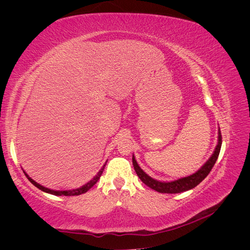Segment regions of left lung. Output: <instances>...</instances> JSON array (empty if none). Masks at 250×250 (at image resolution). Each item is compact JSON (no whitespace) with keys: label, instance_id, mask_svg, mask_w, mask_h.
Here are the masks:
<instances>
[{"label":"left lung","instance_id":"left-lung-1","mask_svg":"<svg viewBox=\"0 0 250 250\" xmlns=\"http://www.w3.org/2000/svg\"><path fill=\"white\" fill-rule=\"evenodd\" d=\"M221 144H222V135H221L220 129H219L218 144H217L213 155L208 158V161L204 164L197 172L192 174V175L179 178V179L174 180V181H169V183H165V181H158V180H155L153 178H151L150 176H148L147 174L140 168V166L138 165L137 161H135L134 156H132V164H133L134 170H135V172H137L140 179L146 186L152 188V190L157 191L158 193H167V194L181 193V192H185L188 190H191V188H195L196 186H198L201 181L208 175V173L214 167V165L219 156V153H220Z\"/></svg>","mask_w":250,"mask_h":250}]
</instances>
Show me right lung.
Here are the masks:
<instances>
[{
    "instance_id": "add662e5",
    "label": "right lung",
    "mask_w": 250,
    "mask_h": 250,
    "mask_svg": "<svg viewBox=\"0 0 250 250\" xmlns=\"http://www.w3.org/2000/svg\"><path fill=\"white\" fill-rule=\"evenodd\" d=\"M105 165H106V164H105ZM105 165L101 168V170H100L99 172H98L97 175H96L92 180L88 181V183H87L86 185L82 186V187H80V188H74V190H67V191H54V190H50V188H44V187L41 186L40 184H37L36 181H34L31 177H29V175H28V174H27L25 171H24V173H25V175L27 176V178L29 179L30 183H31L32 185H34L36 188H39L40 190H42V191H43V192L52 194V195H56V196H62V195H63V196H77V195H81V194H83V193H86L90 188H92L94 185L97 184V181L99 180V178H100L101 175H102Z\"/></svg>"
}]
</instances>
